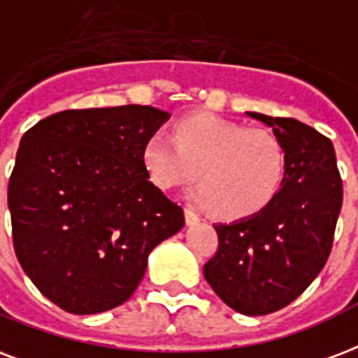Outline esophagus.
Returning <instances> with one entry per match:
<instances>
[{
  "label": "esophagus",
  "instance_id": "obj_1",
  "mask_svg": "<svg viewBox=\"0 0 358 358\" xmlns=\"http://www.w3.org/2000/svg\"><path fill=\"white\" fill-rule=\"evenodd\" d=\"M185 223H187V225H195V223H199V215L195 214L189 206H185Z\"/></svg>",
  "mask_w": 358,
  "mask_h": 358
}]
</instances>
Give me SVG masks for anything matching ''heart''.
<instances>
[{
  "instance_id": "heart-1",
  "label": "heart",
  "mask_w": 358,
  "mask_h": 358,
  "mask_svg": "<svg viewBox=\"0 0 358 358\" xmlns=\"http://www.w3.org/2000/svg\"><path fill=\"white\" fill-rule=\"evenodd\" d=\"M143 163L159 189L197 178L189 197L222 220L240 222L268 206L282 187L287 155L272 131L245 127L212 114H193L174 136L155 133L144 144Z\"/></svg>"
}]
</instances>
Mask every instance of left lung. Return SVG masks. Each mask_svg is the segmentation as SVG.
Instances as JSON below:
<instances>
[{
    "label": "left lung",
    "mask_w": 358,
    "mask_h": 358,
    "mask_svg": "<svg viewBox=\"0 0 358 358\" xmlns=\"http://www.w3.org/2000/svg\"><path fill=\"white\" fill-rule=\"evenodd\" d=\"M245 114L272 127L287 171L263 212L214 225L220 245L204 264V278L234 312L266 315L304 293L324 266L343 191L331 138L299 120Z\"/></svg>",
    "instance_id": "8db88e82"
}]
</instances>
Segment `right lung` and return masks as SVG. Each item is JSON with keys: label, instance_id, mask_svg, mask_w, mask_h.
<instances>
[{"label": "right lung", "instance_id": "add662e5", "mask_svg": "<svg viewBox=\"0 0 358 358\" xmlns=\"http://www.w3.org/2000/svg\"><path fill=\"white\" fill-rule=\"evenodd\" d=\"M171 114L125 105L64 110L24 133L9 180L16 257L56 306L90 315L135 293L184 210L148 180L143 150Z\"/></svg>", "mask_w": 358, "mask_h": 358}]
</instances>
